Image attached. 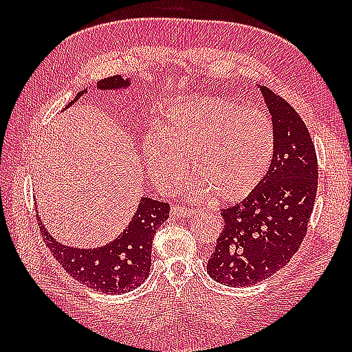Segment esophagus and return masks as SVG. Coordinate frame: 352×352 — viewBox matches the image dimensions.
Listing matches in <instances>:
<instances>
[{"instance_id": "1", "label": "esophagus", "mask_w": 352, "mask_h": 352, "mask_svg": "<svg viewBox=\"0 0 352 352\" xmlns=\"http://www.w3.org/2000/svg\"><path fill=\"white\" fill-rule=\"evenodd\" d=\"M193 213L195 212L189 210V208H184V207H178V206L170 208L172 218H189V216H192Z\"/></svg>"}]
</instances>
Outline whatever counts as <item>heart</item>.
I'll use <instances>...</instances> for the list:
<instances>
[{
    "instance_id": "1",
    "label": "heart",
    "mask_w": 352,
    "mask_h": 352,
    "mask_svg": "<svg viewBox=\"0 0 352 352\" xmlns=\"http://www.w3.org/2000/svg\"><path fill=\"white\" fill-rule=\"evenodd\" d=\"M274 145V126L263 111L203 96L166 109L160 133L146 134L142 154L160 189H177L189 162L192 201L216 195L221 203H239L263 182Z\"/></svg>"
}]
</instances>
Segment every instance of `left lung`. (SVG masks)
I'll return each mask as SVG.
<instances>
[{"mask_svg": "<svg viewBox=\"0 0 352 352\" xmlns=\"http://www.w3.org/2000/svg\"><path fill=\"white\" fill-rule=\"evenodd\" d=\"M274 126V154L263 182L242 203L223 208V230L207 272L230 287H248L287 265L307 233L318 190L315 145L301 116L256 85Z\"/></svg>", "mask_w": 352, "mask_h": 352, "instance_id": "1", "label": "left lung"}]
</instances>
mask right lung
<instances>
[{
	"label": "right lung",
	"mask_w": 352,
	"mask_h": 352,
	"mask_svg": "<svg viewBox=\"0 0 352 352\" xmlns=\"http://www.w3.org/2000/svg\"><path fill=\"white\" fill-rule=\"evenodd\" d=\"M133 83L131 77H109L95 83L96 91H126ZM78 92L66 106L71 107L80 96ZM169 218V204L149 197H142L129 226L121 231L115 241L98 248H76L63 245L50 234L41 216L37 223L42 231L43 241L48 245L52 256L62 265L72 278L100 294H126L138 289L144 283L151 269L153 239L162 223Z\"/></svg>",
	"instance_id": "1"
}]
</instances>
